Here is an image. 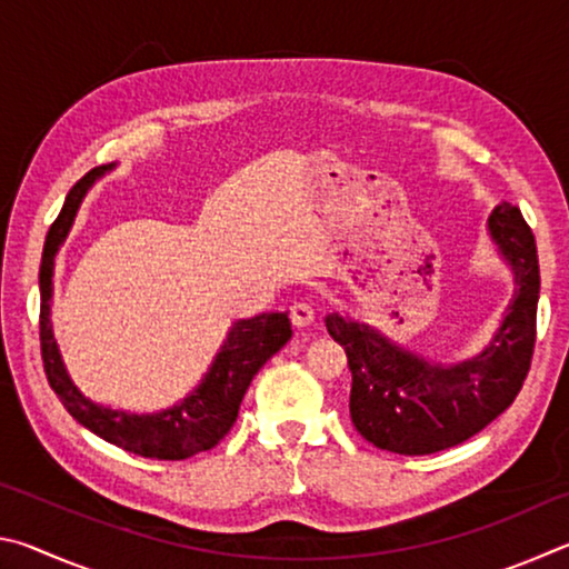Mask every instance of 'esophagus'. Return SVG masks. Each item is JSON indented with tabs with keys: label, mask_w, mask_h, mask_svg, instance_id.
I'll return each instance as SVG.
<instances>
[{
	"label": "esophagus",
	"mask_w": 569,
	"mask_h": 569,
	"mask_svg": "<svg viewBox=\"0 0 569 569\" xmlns=\"http://www.w3.org/2000/svg\"><path fill=\"white\" fill-rule=\"evenodd\" d=\"M291 323L296 329H303V326H311L313 323V306L308 301H298L291 306Z\"/></svg>",
	"instance_id": "34e87169"
}]
</instances>
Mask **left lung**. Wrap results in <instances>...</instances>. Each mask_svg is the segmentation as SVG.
<instances>
[{
    "label": "left lung",
    "instance_id": "obj_1",
    "mask_svg": "<svg viewBox=\"0 0 569 569\" xmlns=\"http://www.w3.org/2000/svg\"><path fill=\"white\" fill-rule=\"evenodd\" d=\"M489 230L515 268L517 291L477 359L437 366L397 349L369 326L336 313L326 319L349 359L351 421L373 447L407 457L457 447L492 423L522 389L537 341V246L532 228L507 200L495 208Z\"/></svg>",
    "mask_w": 569,
    "mask_h": 569
}]
</instances>
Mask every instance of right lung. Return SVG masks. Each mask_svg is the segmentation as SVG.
Masks as SVG:
<instances>
[{
  "label": "right lung",
  "instance_id": "obj_1",
  "mask_svg": "<svg viewBox=\"0 0 569 569\" xmlns=\"http://www.w3.org/2000/svg\"><path fill=\"white\" fill-rule=\"evenodd\" d=\"M108 168H92L88 176L80 178L67 192L60 216L50 226L44 240L42 266H40V349L47 381H50L57 399L72 417L90 429L92 435L110 441L124 451L138 457L180 461L213 449L223 439L238 419L240 401H243L250 381L271 356L283 349L291 339V321L286 313H261L256 319L238 321L233 331L220 349L213 369L208 371L203 383L190 397L162 413H128L98 407L77 391L67 377L60 361V351L52 339L50 326V298H52V266L57 248L70 230L77 206L94 178L102 176Z\"/></svg>",
  "mask_w": 569,
  "mask_h": 569
}]
</instances>
